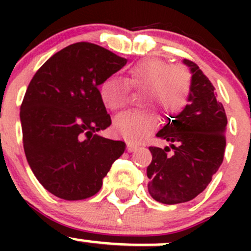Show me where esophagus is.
Here are the masks:
<instances>
[{"instance_id": "34e87169", "label": "esophagus", "mask_w": 251, "mask_h": 251, "mask_svg": "<svg viewBox=\"0 0 251 251\" xmlns=\"http://www.w3.org/2000/svg\"><path fill=\"white\" fill-rule=\"evenodd\" d=\"M138 149V144H133L131 142H127V151H135Z\"/></svg>"}]
</instances>
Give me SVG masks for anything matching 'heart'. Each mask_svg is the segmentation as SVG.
<instances>
[{
  "instance_id": "1",
  "label": "heart",
  "mask_w": 251,
  "mask_h": 251,
  "mask_svg": "<svg viewBox=\"0 0 251 251\" xmlns=\"http://www.w3.org/2000/svg\"><path fill=\"white\" fill-rule=\"evenodd\" d=\"M131 90L142 92L141 107L149 109L128 111L114 120L115 133L130 142L141 141L155 130L159 115H178L187 107L193 90V73L182 64L171 65L160 58H149L133 65L125 80L109 76L98 86L100 102L107 109L119 111L126 107Z\"/></svg>"
}]
</instances>
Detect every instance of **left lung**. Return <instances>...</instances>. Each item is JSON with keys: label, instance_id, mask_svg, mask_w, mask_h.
Returning a JSON list of instances; mask_svg holds the SVG:
<instances>
[{"label": "left lung", "instance_id": "1", "mask_svg": "<svg viewBox=\"0 0 251 251\" xmlns=\"http://www.w3.org/2000/svg\"><path fill=\"white\" fill-rule=\"evenodd\" d=\"M183 63L193 73V90L187 107L156 133L171 143L164 149L149 147L148 192L156 201L178 204L196 198L206 188L224 160L227 116L206 75L194 62Z\"/></svg>", "mask_w": 251, "mask_h": 251}]
</instances>
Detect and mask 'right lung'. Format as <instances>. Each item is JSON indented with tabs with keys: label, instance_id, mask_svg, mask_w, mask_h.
Here are the masks:
<instances>
[{
	"label": "right lung",
	"instance_id": "add662e5",
	"mask_svg": "<svg viewBox=\"0 0 251 251\" xmlns=\"http://www.w3.org/2000/svg\"><path fill=\"white\" fill-rule=\"evenodd\" d=\"M126 64L115 53L76 42L53 54L20 105L23 146L40 183L65 201L95 196L125 142L98 136L111 124L98 86Z\"/></svg>",
	"mask_w": 251,
	"mask_h": 251
}]
</instances>
